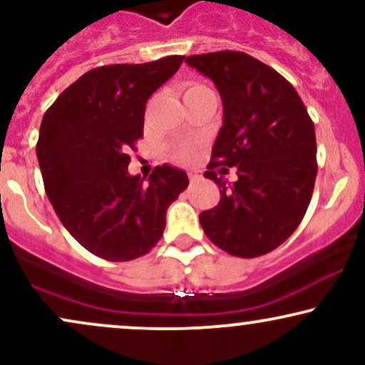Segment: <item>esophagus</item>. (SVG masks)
Instances as JSON below:
<instances>
[{
    "label": "esophagus",
    "instance_id": "esophagus-1",
    "mask_svg": "<svg viewBox=\"0 0 365 365\" xmlns=\"http://www.w3.org/2000/svg\"><path fill=\"white\" fill-rule=\"evenodd\" d=\"M200 178H202V175H200L199 171H192V173H188V180H190V183L199 182Z\"/></svg>",
    "mask_w": 365,
    "mask_h": 365
}]
</instances>
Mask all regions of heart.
Here are the masks:
<instances>
[{
	"instance_id": "obj_1",
	"label": "heart",
	"mask_w": 365,
	"mask_h": 365,
	"mask_svg": "<svg viewBox=\"0 0 365 365\" xmlns=\"http://www.w3.org/2000/svg\"><path fill=\"white\" fill-rule=\"evenodd\" d=\"M199 87L202 86H190L187 91L199 89ZM197 150H199V144H197V142H185V144L178 145L177 150H175L173 158L175 161L178 163H192L197 156Z\"/></svg>"
}]
</instances>
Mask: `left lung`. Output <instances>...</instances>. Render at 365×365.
<instances>
[{
  "instance_id": "1",
  "label": "left lung",
  "mask_w": 365,
  "mask_h": 365,
  "mask_svg": "<svg viewBox=\"0 0 365 365\" xmlns=\"http://www.w3.org/2000/svg\"><path fill=\"white\" fill-rule=\"evenodd\" d=\"M185 63L215 82L223 101V127L204 173L221 199L200 212V226L237 257L271 252L295 232L311 202L317 175L311 116L292 83L250 54H194ZM233 165L239 180L226 186L215 168Z\"/></svg>"
}]
</instances>
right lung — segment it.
I'll use <instances>...</instances> for the list:
<instances>
[{
  "label": "right lung",
  "instance_id": "1",
  "mask_svg": "<svg viewBox=\"0 0 365 365\" xmlns=\"http://www.w3.org/2000/svg\"><path fill=\"white\" fill-rule=\"evenodd\" d=\"M183 63L166 56L142 65L89 70L44 113L36 153L46 195L75 240L106 261L148 254L166 211L188 185L183 170L128 173L130 150L144 130L145 103Z\"/></svg>",
  "mask_w": 365,
  "mask_h": 365
}]
</instances>
